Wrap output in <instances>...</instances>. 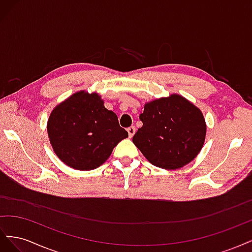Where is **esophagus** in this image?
Masks as SVG:
<instances>
[{
	"label": "esophagus",
	"mask_w": 252,
	"mask_h": 252,
	"mask_svg": "<svg viewBox=\"0 0 252 252\" xmlns=\"http://www.w3.org/2000/svg\"><path fill=\"white\" fill-rule=\"evenodd\" d=\"M127 131H128V134H129V138H132L133 134L135 133V128L134 126H130L127 128Z\"/></svg>",
	"instance_id": "obj_1"
}]
</instances>
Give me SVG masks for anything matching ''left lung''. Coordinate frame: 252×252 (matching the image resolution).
Masks as SVG:
<instances>
[{
    "instance_id": "left-lung-1",
    "label": "left lung",
    "mask_w": 252,
    "mask_h": 252,
    "mask_svg": "<svg viewBox=\"0 0 252 252\" xmlns=\"http://www.w3.org/2000/svg\"><path fill=\"white\" fill-rule=\"evenodd\" d=\"M143 126L132 142L157 167L181 168L199 155L206 124L201 110L178 94L147 103L141 113Z\"/></svg>"
}]
</instances>
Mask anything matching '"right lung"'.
<instances>
[{"label":"right lung","mask_w":252,"mask_h":252,"mask_svg":"<svg viewBox=\"0 0 252 252\" xmlns=\"http://www.w3.org/2000/svg\"><path fill=\"white\" fill-rule=\"evenodd\" d=\"M47 131L61 161L77 170H93L107 159L128 132L96 94H74L51 112Z\"/></svg>","instance_id":"1"}]
</instances>
